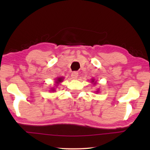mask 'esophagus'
Instances as JSON below:
<instances>
[{
	"label": "esophagus",
	"instance_id": "esophagus-1",
	"mask_svg": "<svg viewBox=\"0 0 150 150\" xmlns=\"http://www.w3.org/2000/svg\"><path fill=\"white\" fill-rule=\"evenodd\" d=\"M78 76H79V73H78L77 71H74V72L71 73V76L73 79H76L78 78Z\"/></svg>",
	"mask_w": 150,
	"mask_h": 150
}]
</instances>
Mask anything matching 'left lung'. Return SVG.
<instances>
[{
    "label": "left lung",
    "mask_w": 150,
    "mask_h": 150,
    "mask_svg": "<svg viewBox=\"0 0 150 150\" xmlns=\"http://www.w3.org/2000/svg\"><path fill=\"white\" fill-rule=\"evenodd\" d=\"M92 81V83H93V82H94V80H93V79H92V81ZM96 92H97V93H98V91H96Z\"/></svg>",
    "instance_id": "8db88e82"
}]
</instances>
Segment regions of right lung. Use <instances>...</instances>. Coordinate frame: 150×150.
Listing matches in <instances>:
<instances>
[{
	"label": "right lung",
	"instance_id": "obj_1",
	"mask_svg": "<svg viewBox=\"0 0 150 150\" xmlns=\"http://www.w3.org/2000/svg\"><path fill=\"white\" fill-rule=\"evenodd\" d=\"M63 81V77H59V78H58V79H57V81H56V83H57V85H58L59 83H61V82H62ZM55 89H52V91H54Z\"/></svg>",
	"mask_w": 150,
	"mask_h": 150
}]
</instances>
